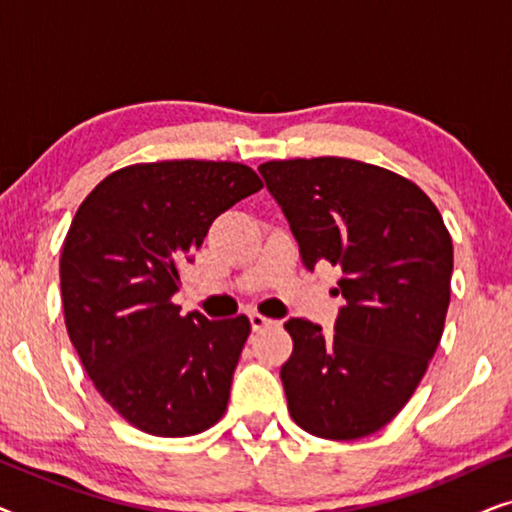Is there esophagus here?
<instances>
[{
    "label": "esophagus",
    "mask_w": 512,
    "mask_h": 512,
    "mask_svg": "<svg viewBox=\"0 0 512 512\" xmlns=\"http://www.w3.org/2000/svg\"><path fill=\"white\" fill-rule=\"evenodd\" d=\"M249 324H251V328H254V331H261V328L277 326L279 321H275V319H268V317H263V314H258V312H249Z\"/></svg>",
    "instance_id": "1"
}]
</instances>
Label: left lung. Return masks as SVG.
<instances>
[{"mask_svg":"<svg viewBox=\"0 0 512 512\" xmlns=\"http://www.w3.org/2000/svg\"><path fill=\"white\" fill-rule=\"evenodd\" d=\"M289 221L307 270L338 265L345 305L333 335L289 319L282 366L289 412L319 438L354 440L394 419L443 335L452 237L422 188L349 158L272 160L258 167Z\"/></svg>","mask_w":512,"mask_h":512,"instance_id":"8db88e82","label":"left lung"}]
</instances>
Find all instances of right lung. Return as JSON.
I'll return each mask as SVG.
<instances>
[{
    "mask_svg": "<svg viewBox=\"0 0 512 512\" xmlns=\"http://www.w3.org/2000/svg\"><path fill=\"white\" fill-rule=\"evenodd\" d=\"M261 188L247 165L165 160L109 174L76 212L60 258L69 340L139 431L193 436L226 412L249 319L181 317L172 296L216 216Z\"/></svg>",
    "mask_w": 512,
    "mask_h": 512,
    "instance_id": "right-lung-1",
    "label": "right lung"
}]
</instances>
